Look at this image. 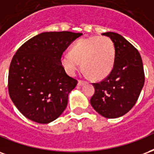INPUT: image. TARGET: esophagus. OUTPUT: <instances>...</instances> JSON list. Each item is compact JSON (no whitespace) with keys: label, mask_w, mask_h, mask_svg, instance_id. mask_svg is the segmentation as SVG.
<instances>
[{"label":"esophagus","mask_w":154,"mask_h":154,"mask_svg":"<svg viewBox=\"0 0 154 154\" xmlns=\"http://www.w3.org/2000/svg\"><path fill=\"white\" fill-rule=\"evenodd\" d=\"M85 84V81H82V80H79L78 81V85L79 86H82V85Z\"/></svg>","instance_id":"1"}]
</instances>
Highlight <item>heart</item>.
I'll return each instance as SVG.
<instances>
[{
  "label": "heart",
  "instance_id": "1",
  "mask_svg": "<svg viewBox=\"0 0 154 154\" xmlns=\"http://www.w3.org/2000/svg\"><path fill=\"white\" fill-rule=\"evenodd\" d=\"M60 61L70 75H75L81 62L86 75H91L94 79H102L112 69L115 47L112 41L106 36L80 38L73 45L70 52L61 56Z\"/></svg>",
  "mask_w": 154,
  "mask_h": 154
}]
</instances>
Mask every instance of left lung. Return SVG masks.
Listing matches in <instances>:
<instances>
[{
    "mask_svg": "<svg viewBox=\"0 0 154 154\" xmlns=\"http://www.w3.org/2000/svg\"><path fill=\"white\" fill-rule=\"evenodd\" d=\"M115 47L112 70L103 81L93 84L95 93L90 103L106 118L124 116L134 106L144 84V72L140 52L124 37L106 32Z\"/></svg>",
    "mask_w": 154,
    "mask_h": 154,
    "instance_id": "1",
    "label": "left lung"
}]
</instances>
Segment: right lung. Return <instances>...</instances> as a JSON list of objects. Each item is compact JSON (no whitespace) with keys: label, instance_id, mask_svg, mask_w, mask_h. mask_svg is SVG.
<instances>
[{"label":"right lung","instance_id":"obj_1","mask_svg":"<svg viewBox=\"0 0 154 154\" xmlns=\"http://www.w3.org/2000/svg\"><path fill=\"white\" fill-rule=\"evenodd\" d=\"M80 32H45L20 47L11 60L8 89L14 106L25 117L40 124L58 118L77 80L65 71L60 58Z\"/></svg>","mask_w":154,"mask_h":154}]
</instances>
